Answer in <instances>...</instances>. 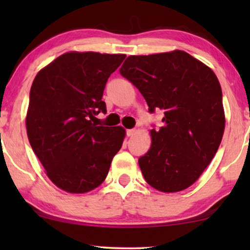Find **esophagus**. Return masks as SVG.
Instances as JSON below:
<instances>
[{
    "label": "esophagus",
    "instance_id": "34e87169",
    "mask_svg": "<svg viewBox=\"0 0 250 250\" xmlns=\"http://www.w3.org/2000/svg\"><path fill=\"white\" fill-rule=\"evenodd\" d=\"M126 133H127V136H133L136 133V129L135 128H132V129H127L126 131Z\"/></svg>",
    "mask_w": 250,
    "mask_h": 250
}]
</instances>
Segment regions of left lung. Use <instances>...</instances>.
Here are the masks:
<instances>
[{"label":"left lung","instance_id":"left-lung-1","mask_svg":"<svg viewBox=\"0 0 250 250\" xmlns=\"http://www.w3.org/2000/svg\"><path fill=\"white\" fill-rule=\"evenodd\" d=\"M119 71L139 88L150 112L164 114V125L150 131L149 151L139 158L146 183L168 193L192 186L223 138L225 115L216 75L181 50L129 56Z\"/></svg>","mask_w":250,"mask_h":250}]
</instances>
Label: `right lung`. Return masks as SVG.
<instances>
[{"mask_svg":"<svg viewBox=\"0 0 250 250\" xmlns=\"http://www.w3.org/2000/svg\"><path fill=\"white\" fill-rule=\"evenodd\" d=\"M125 54H61L37 73L29 93L27 135L54 186L85 193L105 180L126 135L122 126H97L102 95Z\"/></svg>","mask_w":250,"mask_h":250,"instance_id":"obj_1","label":"right lung"}]
</instances>
